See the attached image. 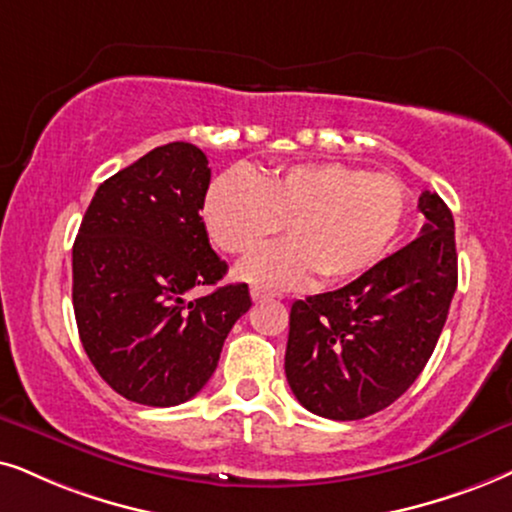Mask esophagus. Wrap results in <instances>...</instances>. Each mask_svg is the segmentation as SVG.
Masks as SVG:
<instances>
[{
	"label": "esophagus",
	"mask_w": 512,
	"mask_h": 512,
	"mask_svg": "<svg viewBox=\"0 0 512 512\" xmlns=\"http://www.w3.org/2000/svg\"><path fill=\"white\" fill-rule=\"evenodd\" d=\"M250 297L255 302H262V300H269V297H276V293H271V290H264V288H252L250 290Z\"/></svg>",
	"instance_id": "esophagus-1"
}]
</instances>
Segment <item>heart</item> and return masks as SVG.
<instances>
[{
	"mask_svg": "<svg viewBox=\"0 0 512 512\" xmlns=\"http://www.w3.org/2000/svg\"><path fill=\"white\" fill-rule=\"evenodd\" d=\"M409 193L390 174L345 163H304L274 174L241 167L212 181L203 198L210 241L245 255L286 224L290 241L269 245L238 264L236 276L269 288L312 281L340 283L371 269L399 234Z\"/></svg>",
	"mask_w": 512,
	"mask_h": 512,
	"instance_id": "heart-1",
	"label": "heart"
}]
</instances>
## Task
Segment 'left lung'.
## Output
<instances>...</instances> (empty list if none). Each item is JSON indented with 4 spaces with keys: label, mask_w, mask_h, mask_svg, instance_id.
<instances>
[{
    "label": "left lung",
    "mask_w": 512,
    "mask_h": 512,
    "mask_svg": "<svg viewBox=\"0 0 512 512\" xmlns=\"http://www.w3.org/2000/svg\"><path fill=\"white\" fill-rule=\"evenodd\" d=\"M420 236L357 281L290 307L286 378L307 411L359 420L387 409L435 352L458 286L456 231L423 191Z\"/></svg>",
    "instance_id": "1"
}]
</instances>
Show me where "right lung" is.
I'll list each match as a JSON object with an SVG mask.
<instances>
[{"label": "right lung", "mask_w": 512, "mask_h": 512, "mask_svg": "<svg viewBox=\"0 0 512 512\" xmlns=\"http://www.w3.org/2000/svg\"><path fill=\"white\" fill-rule=\"evenodd\" d=\"M205 153L186 141L153 148L96 189L73 245V307L84 352L115 392L177 406L203 390L224 340L250 309L245 283L217 286Z\"/></svg>", "instance_id": "obj_1"}]
</instances>
